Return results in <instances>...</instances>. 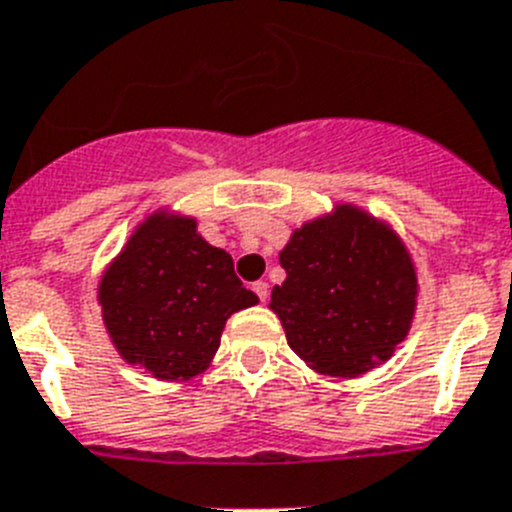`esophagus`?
I'll return each instance as SVG.
<instances>
[{
	"instance_id": "34e87169",
	"label": "esophagus",
	"mask_w": 512,
	"mask_h": 512,
	"mask_svg": "<svg viewBox=\"0 0 512 512\" xmlns=\"http://www.w3.org/2000/svg\"><path fill=\"white\" fill-rule=\"evenodd\" d=\"M252 291H255L257 294V299H260V302H268V294H270V286L265 281H257V283H252Z\"/></svg>"
}]
</instances>
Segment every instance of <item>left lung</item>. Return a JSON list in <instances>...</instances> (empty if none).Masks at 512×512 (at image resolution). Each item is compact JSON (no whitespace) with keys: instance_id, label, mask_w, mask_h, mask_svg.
<instances>
[{"instance_id":"1","label":"left lung","mask_w":512,"mask_h":512,"mask_svg":"<svg viewBox=\"0 0 512 512\" xmlns=\"http://www.w3.org/2000/svg\"><path fill=\"white\" fill-rule=\"evenodd\" d=\"M278 260L286 281L273 286L268 307L309 369L362 377L409 336L419 281L409 247L388 221L336 203L291 231Z\"/></svg>"}]
</instances>
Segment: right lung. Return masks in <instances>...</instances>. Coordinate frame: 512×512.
I'll return each instance as SVG.
<instances>
[{"label":"right lung","mask_w":512,"mask_h":512,"mask_svg":"<svg viewBox=\"0 0 512 512\" xmlns=\"http://www.w3.org/2000/svg\"><path fill=\"white\" fill-rule=\"evenodd\" d=\"M103 328L127 364L163 382H187L210 367L234 312L260 299L234 273L226 249L197 231V218L158 208L101 273Z\"/></svg>","instance_id":"obj_1"}]
</instances>
